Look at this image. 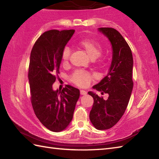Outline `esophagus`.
I'll return each mask as SVG.
<instances>
[{
  "instance_id": "esophagus-1",
  "label": "esophagus",
  "mask_w": 159,
  "mask_h": 159,
  "mask_svg": "<svg viewBox=\"0 0 159 159\" xmlns=\"http://www.w3.org/2000/svg\"><path fill=\"white\" fill-rule=\"evenodd\" d=\"M80 94H81V95H86V94H87V92L85 90H80Z\"/></svg>"
}]
</instances>
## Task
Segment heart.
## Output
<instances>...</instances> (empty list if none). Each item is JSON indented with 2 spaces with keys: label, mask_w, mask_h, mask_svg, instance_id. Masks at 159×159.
Wrapping results in <instances>:
<instances>
[{
  "label": "heart",
  "mask_w": 159,
  "mask_h": 159,
  "mask_svg": "<svg viewBox=\"0 0 159 159\" xmlns=\"http://www.w3.org/2000/svg\"><path fill=\"white\" fill-rule=\"evenodd\" d=\"M76 46L82 49L90 59L94 60L102 53V48L98 43L89 39H84L76 43ZM70 48L68 46L64 48L61 55V60L63 65H67L70 57ZM95 79L93 74L83 71H76L70 77V80L74 85L79 87H87L90 82Z\"/></svg>",
  "instance_id": "1"
}]
</instances>
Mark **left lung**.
Segmentation results:
<instances>
[{"label": "left lung", "instance_id": "1", "mask_svg": "<svg viewBox=\"0 0 159 159\" xmlns=\"http://www.w3.org/2000/svg\"><path fill=\"white\" fill-rule=\"evenodd\" d=\"M109 39L112 46V61L107 75L93 86L101 93H108L107 100L92 92L88 94L93 98L89 119L98 130H107L116 125L122 117L130 98L133 82L132 74L133 58L126 40L113 28H98Z\"/></svg>", "mask_w": 159, "mask_h": 159}]
</instances>
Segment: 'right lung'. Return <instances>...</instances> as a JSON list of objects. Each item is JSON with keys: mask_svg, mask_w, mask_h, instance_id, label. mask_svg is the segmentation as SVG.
I'll return each instance as SVG.
<instances>
[{"mask_svg": "<svg viewBox=\"0 0 159 159\" xmlns=\"http://www.w3.org/2000/svg\"><path fill=\"white\" fill-rule=\"evenodd\" d=\"M74 31L44 32L35 42L30 56L28 77L33 109L40 122L53 132L68 126L80 96L79 89L71 85L61 92L52 89L59 74L63 50Z\"/></svg>", "mask_w": 159, "mask_h": 159, "instance_id": "right-lung-1", "label": "right lung"}]
</instances>
